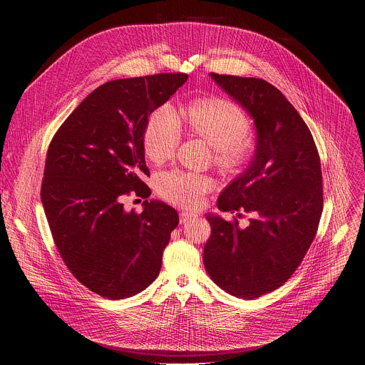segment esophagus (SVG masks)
<instances>
[{
    "label": "esophagus",
    "mask_w": 365,
    "mask_h": 365,
    "mask_svg": "<svg viewBox=\"0 0 365 365\" xmlns=\"http://www.w3.org/2000/svg\"><path fill=\"white\" fill-rule=\"evenodd\" d=\"M196 218H197V215H195L192 212H185V211L180 212V224H186V222L195 221Z\"/></svg>",
    "instance_id": "esophagus-1"
}]
</instances>
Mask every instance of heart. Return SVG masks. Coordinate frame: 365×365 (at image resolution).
Instances as JSON below:
<instances>
[{
    "mask_svg": "<svg viewBox=\"0 0 365 365\" xmlns=\"http://www.w3.org/2000/svg\"><path fill=\"white\" fill-rule=\"evenodd\" d=\"M186 130L210 143L214 148V162L225 172L244 168L252 155L254 147L247 137L250 120L247 114L230 99L199 98L182 110ZM180 141V125L170 107L154 110L145 124L143 148L153 163H163L170 159ZM214 182L210 176L173 170L163 175L158 182L159 193L169 202L196 207Z\"/></svg>",
    "mask_w": 365,
    "mask_h": 365,
    "instance_id": "1",
    "label": "heart"
}]
</instances>
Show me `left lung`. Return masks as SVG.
Instances as JSON below:
<instances>
[{
	"instance_id": "left-lung-1",
	"label": "left lung",
	"mask_w": 365,
	"mask_h": 365,
	"mask_svg": "<svg viewBox=\"0 0 365 365\" xmlns=\"http://www.w3.org/2000/svg\"><path fill=\"white\" fill-rule=\"evenodd\" d=\"M211 78L248 113L257 134L248 168L221 192L218 210L254 218L242 230L237 220L207 214L203 264L227 293L255 299L290 279L317 235L324 207L321 160L307 125L276 86L257 78Z\"/></svg>"
}]
</instances>
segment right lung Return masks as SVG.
<instances>
[{
	"instance_id": "add662e5",
	"label": "right lung",
	"mask_w": 365,
	"mask_h": 365,
	"mask_svg": "<svg viewBox=\"0 0 365 365\" xmlns=\"http://www.w3.org/2000/svg\"><path fill=\"white\" fill-rule=\"evenodd\" d=\"M186 81L185 73H159L103 83L48 145L40 195L51 235L71 273L102 297H131L160 273L176 210L150 199L141 214L127 212L121 200L133 190L150 196L144 128Z\"/></svg>"
}]
</instances>
